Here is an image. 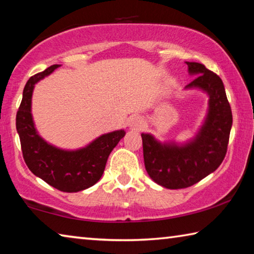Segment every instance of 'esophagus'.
I'll use <instances>...</instances> for the list:
<instances>
[{
    "label": "esophagus",
    "mask_w": 254,
    "mask_h": 254,
    "mask_svg": "<svg viewBox=\"0 0 254 254\" xmlns=\"http://www.w3.org/2000/svg\"><path fill=\"white\" fill-rule=\"evenodd\" d=\"M129 127L131 128V129H136V130H139V129H142V128L144 127V123H143V120L140 119V118H138V117H134V118H131V120H130V123H129Z\"/></svg>",
    "instance_id": "esophagus-1"
}]
</instances>
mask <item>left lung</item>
<instances>
[{"label":"left lung","instance_id":"left-lung-1","mask_svg":"<svg viewBox=\"0 0 254 254\" xmlns=\"http://www.w3.org/2000/svg\"><path fill=\"white\" fill-rule=\"evenodd\" d=\"M188 72L197 75L186 89H199L208 95V112L194 138L185 144L161 143L142 134L145 169L157 185L184 189L214 172L227 152L233 117L223 81L196 62H186Z\"/></svg>","mask_w":254,"mask_h":254}]
</instances>
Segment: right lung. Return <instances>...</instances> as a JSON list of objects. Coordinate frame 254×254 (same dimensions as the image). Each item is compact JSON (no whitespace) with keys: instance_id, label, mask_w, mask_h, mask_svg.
<instances>
[{"instance_id":"add662e5","label":"right lung","mask_w":254,"mask_h":254,"mask_svg":"<svg viewBox=\"0 0 254 254\" xmlns=\"http://www.w3.org/2000/svg\"><path fill=\"white\" fill-rule=\"evenodd\" d=\"M61 65H52L29 78L23 89L22 101L16 112V131L20 137L24 162L35 176L64 192H77L97 184L105 171L112 149L125 136L115 130L95 138L88 146L66 151L53 146L41 138L33 124L31 98L35 84Z\"/></svg>"}]
</instances>
